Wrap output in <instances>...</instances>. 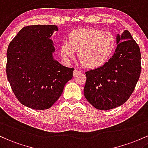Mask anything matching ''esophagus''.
Here are the masks:
<instances>
[{"label": "esophagus", "instance_id": "34e87169", "mask_svg": "<svg viewBox=\"0 0 148 148\" xmlns=\"http://www.w3.org/2000/svg\"><path fill=\"white\" fill-rule=\"evenodd\" d=\"M80 73V72H79V71H77V70H75V71H73V76L75 77V76L77 75Z\"/></svg>", "mask_w": 148, "mask_h": 148}]
</instances>
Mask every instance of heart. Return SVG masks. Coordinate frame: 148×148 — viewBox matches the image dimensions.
Wrapping results in <instances>:
<instances>
[{"label": "heart", "instance_id": "obj_1", "mask_svg": "<svg viewBox=\"0 0 148 148\" xmlns=\"http://www.w3.org/2000/svg\"><path fill=\"white\" fill-rule=\"evenodd\" d=\"M115 38L108 31L92 28H79L68 35V41L59 45L61 59L70 62L75 52L84 67L95 69L107 63L115 49Z\"/></svg>", "mask_w": 148, "mask_h": 148}]
</instances>
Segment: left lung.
I'll return each mask as SVG.
<instances>
[{"mask_svg":"<svg viewBox=\"0 0 148 148\" xmlns=\"http://www.w3.org/2000/svg\"><path fill=\"white\" fill-rule=\"evenodd\" d=\"M117 48L106 64L85 73L84 94L98 110H108L127 101L140 75V51L130 33L125 30L116 38Z\"/></svg>","mask_w":148,"mask_h":148,"instance_id":"left-lung-1","label":"left lung"}]
</instances>
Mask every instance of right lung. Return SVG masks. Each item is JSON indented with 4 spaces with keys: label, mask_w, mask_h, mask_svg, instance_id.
<instances>
[{
    "label": "right lung",
    "mask_w": 148,
    "mask_h": 148,
    "mask_svg": "<svg viewBox=\"0 0 148 148\" xmlns=\"http://www.w3.org/2000/svg\"><path fill=\"white\" fill-rule=\"evenodd\" d=\"M58 30L55 25L26 26L8 46V81L21 103L34 110L52 107L73 77L74 69L53 56L55 49L50 38Z\"/></svg>",
    "instance_id": "1"
}]
</instances>
